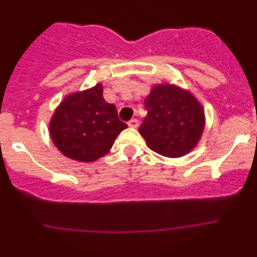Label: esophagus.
<instances>
[{
  "instance_id": "34e87169",
  "label": "esophagus",
  "mask_w": 257,
  "mask_h": 257,
  "mask_svg": "<svg viewBox=\"0 0 257 257\" xmlns=\"http://www.w3.org/2000/svg\"><path fill=\"white\" fill-rule=\"evenodd\" d=\"M128 126L130 127H133V128H136V127L139 126V121H138V119H135V118H133V119H130V121H128Z\"/></svg>"
}]
</instances>
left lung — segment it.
Masks as SVG:
<instances>
[{
    "label": "left lung",
    "instance_id": "obj_1",
    "mask_svg": "<svg viewBox=\"0 0 257 257\" xmlns=\"http://www.w3.org/2000/svg\"><path fill=\"white\" fill-rule=\"evenodd\" d=\"M147 117L139 128L147 145L161 156L189 153L205 128V110L192 92L175 85H156L145 97Z\"/></svg>",
    "mask_w": 257,
    "mask_h": 257
}]
</instances>
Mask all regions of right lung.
Segmentation results:
<instances>
[{
	"label": "right lung",
	"mask_w": 257,
	"mask_h": 257,
	"mask_svg": "<svg viewBox=\"0 0 257 257\" xmlns=\"http://www.w3.org/2000/svg\"><path fill=\"white\" fill-rule=\"evenodd\" d=\"M127 124L103 97V85L64 97L50 121L56 148L70 160L94 162L105 156Z\"/></svg>",
	"instance_id": "obj_1"
}]
</instances>
